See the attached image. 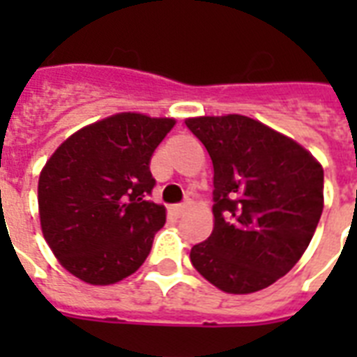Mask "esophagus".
Here are the masks:
<instances>
[{
    "label": "esophagus",
    "mask_w": 357,
    "mask_h": 357,
    "mask_svg": "<svg viewBox=\"0 0 357 357\" xmlns=\"http://www.w3.org/2000/svg\"><path fill=\"white\" fill-rule=\"evenodd\" d=\"M189 209H190V204H189V202H187V204H178V206H174V207H172V211L176 213L178 217H179V215H183L185 211H189Z\"/></svg>",
    "instance_id": "34e87169"
}]
</instances>
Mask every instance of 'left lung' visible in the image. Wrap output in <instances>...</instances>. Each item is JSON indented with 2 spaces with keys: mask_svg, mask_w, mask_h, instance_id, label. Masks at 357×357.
<instances>
[{
  "mask_svg": "<svg viewBox=\"0 0 357 357\" xmlns=\"http://www.w3.org/2000/svg\"><path fill=\"white\" fill-rule=\"evenodd\" d=\"M213 161V231L190 263L224 293L250 294L285 276L324 207L322 165L287 135L243 114L185 120Z\"/></svg>",
  "mask_w": 357,
  "mask_h": 357,
  "instance_id": "obj_1",
  "label": "left lung"
}]
</instances>
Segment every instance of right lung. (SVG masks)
<instances>
[{"instance_id": "right-lung-1", "label": "right lung", "mask_w": 357, "mask_h": 357, "mask_svg": "<svg viewBox=\"0 0 357 357\" xmlns=\"http://www.w3.org/2000/svg\"><path fill=\"white\" fill-rule=\"evenodd\" d=\"M174 119L116 113L70 135L38 178L42 235L81 282L113 285L140 268L165 226V206L146 200L150 159Z\"/></svg>"}]
</instances>
